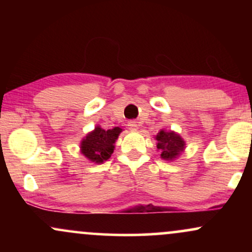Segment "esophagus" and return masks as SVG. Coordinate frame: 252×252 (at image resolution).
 <instances>
[{"instance_id": "esophagus-1", "label": "esophagus", "mask_w": 252, "mask_h": 252, "mask_svg": "<svg viewBox=\"0 0 252 252\" xmlns=\"http://www.w3.org/2000/svg\"><path fill=\"white\" fill-rule=\"evenodd\" d=\"M128 126L130 130H137L138 129V124L137 122H135V121H130L128 123Z\"/></svg>"}]
</instances>
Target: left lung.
Listing matches in <instances>:
<instances>
[{
    "instance_id": "left-lung-1",
    "label": "left lung",
    "mask_w": 252,
    "mask_h": 252,
    "mask_svg": "<svg viewBox=\"0 0 252 252\" xmlns=\"http://www.w3.org/2000/svg\"><path fill=\"white\" fill-rule=\"evenodd\" d=\"M155 140L158 141V149L161 153V158L166 161H173L178 158L185 150V141L180 135L174 131H166L161 129L158 134L155 136Z\"/></svg>"
}]
</instances>
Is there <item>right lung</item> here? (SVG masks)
<instances>
[{"label": "right lung", "mask_w": 252, "mask_h": 252, "mask_svg": "<svg viewBox=\"0 0 252 252\" xmlns=\"http://www.w3.org/2000/svg\"><path fill=\"white\" fill-rule=\"evenodd\" d=\"M122 129L115 126L114 129L104 130L97 126L94 131L89 132L80 142V152L88 160L94 163H103L110 158L115 149V142Z\"/></svg>", "instance_id": "right-lung-1"}]
</instances>
